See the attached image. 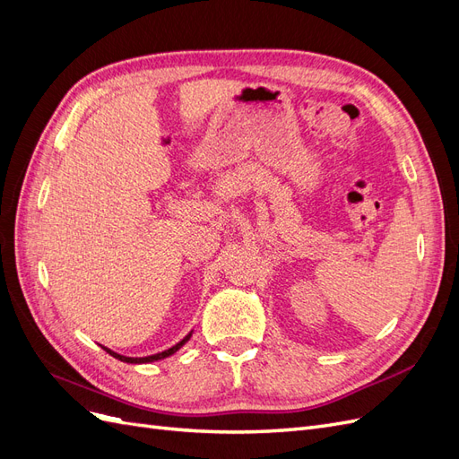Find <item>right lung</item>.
<instances>
[{
    "label": "right lung",
    "mask_w": 459,
    "mask_h": 459,
    "mask_svg": "<svg viewBox=\"0 0 459 459\" xmlns=\"http://www.w3.org/2000/svg\"><path fill=\"white\" fill-rule=\"evenodd\" d=\"M191 335H193V331L191 333H187V335L179 341L178 344H174L172 349H169V351H164V352H159V354H152V356H145V358H130V356H122V354H118V352H115V351H110V349H107V346H103V351H107L110 356L113 358H117V359H120V362H126V364H149V362H157V359H162V358H169V356H172L174 352H178L179 349H182V346L191 339Z\"/></svg>",
    "instance_id": "add662e5"
}]
</instances>
